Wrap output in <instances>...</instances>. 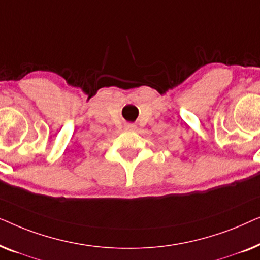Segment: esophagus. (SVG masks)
<instances>
[{
    "label": "esophagus",
    "instance_id": "1",
    "mask_svg": "<svg viewBox=\"0 0 260 260\" xmlns=\"http://www.w3.org/2000/svg\"><path fill=\"white\" fill-rule=\"evenodd\" d=\"M125 127L127 130H135L136 129V125H135V124H126Z\"/></svg>",
    "mask_w": 260,
    "mask_h": 260
}]
</instances>
